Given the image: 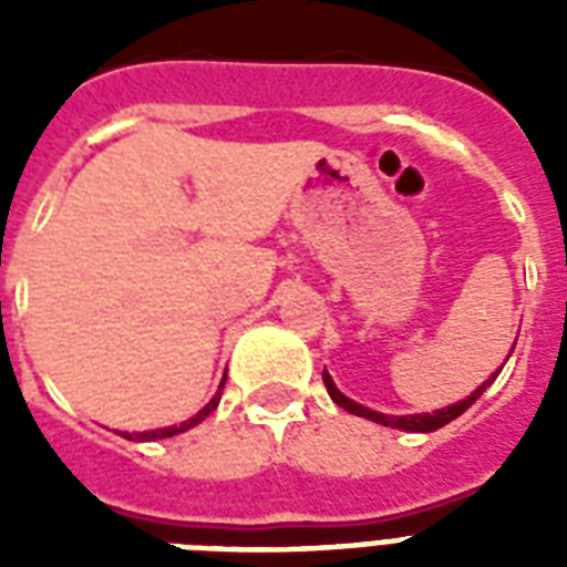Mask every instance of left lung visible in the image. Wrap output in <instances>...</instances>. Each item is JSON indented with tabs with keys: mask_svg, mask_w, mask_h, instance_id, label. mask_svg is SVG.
I'll return each mask as SVG.
<instances>
[{
	"mask_svg": "<svg viewBox=\"0 0 567 567\" xmlns=\"http://www.w3.org/2000/svg\"><path fill=\"white\" fill-rule=\"evenodd\" d=\"M512 350H515V347H512ZM497 373H501V371H497ZM497 373L485 379L483 385L476 388V391L471 396H465V400H458V403L447 405V409H439V412H423V414H382V412H373V409H368V405L355 403V400H350V396L341 394V391H338V388H336V382H332V377H329L327 371H323V382H327L329 396H332V400H336V403L341 405V409H347V412H350V414H359V417H368V421L382 423V426H394V430H403V432H435V430H441L444 423L456 421V417L462 412H467V409H471V405H474L476 400H480V394H483L485 388L492 385L494 379H497Z\"/></svg>",
	"mask_w": 567,
	"mask_h": 567,
	"instance_id": "1",
	"label": "left lung"
}]
</instances>
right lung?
I'll use <instances>...</instances> for the list:
<instances>
[{"label":"right lung","instance_id":"add662e5","mask_svg":"<svg viewBox=\"0 0 567 567\" xmlns=\"http://www.w3.org/2000/svg\"><path fill=\"white\" fill-rule=\"evenodd\" d=\"M223 382H226V379H223ZM223 382H220V388H223ZM217 403H220V391H217V394H214L212 400H208V403H205V409H199V412H196L194 417H188V421L179 423V426H164V430H153V432H135V435H126V439H128V441L173 439V435H179V432L190 430V426H196V423H199V421H205V417H208V414H212L214 409H217Z\"/></svg>","mask_w":567,"mask_h":567}]
</instances>
